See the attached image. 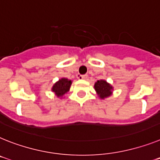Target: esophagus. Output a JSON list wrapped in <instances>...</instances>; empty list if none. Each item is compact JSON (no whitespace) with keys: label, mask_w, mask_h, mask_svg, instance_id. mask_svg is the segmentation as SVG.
Wrapping results in <instances>:
<instances>
[{"label":"esophagus","mask_w":160,"mask_h":160,"mask_svg":"<svg viewBox=\"0 0 160 160\" xmlns=\"http://www.w3.org/2000/svg\"><path fill=\"white\" fill-rule=\"evenodd\" d=\"M78 78L79 79H83V80H86L87 78V74H84V75H78Z\"/></svg>","instance_id":"obj_1"}]
</instances>
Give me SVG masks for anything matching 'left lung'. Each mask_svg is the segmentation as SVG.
I'll return each mask as SVG.
<instances>
[{
	"label": "left lung",
	"instance_id": "left-lung-1",
	"mask_svg": "<svg viewBox=\"0 0 160 160\" xmlns=\"http://www.w3.org/2000/svg\"><path fill=\"white\" fill-rule=\"evenodd\" d=\"M94 87H95L97 95L102 99L108 98L112 93L113 87L105 80H98L95 83Z\"/></svg>",
	"mask_w": 160,
	"mask_h": 160
}]
</instances>
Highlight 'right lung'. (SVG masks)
Listing matches in <instances>:
<instances>
[{
    "instance_id": "right-lung-1",
    "label": "right lung",
    "mask_w": 160,
    "mask_h": 160,
    "mask_svg": "<svg viewBox=\"0 0 160 160\" xmlns=\"http://www.w3.org/2000/svg\"><path fill=\"white\" fill-rule=\"evenodd\" d=\"M72 81L67 78H61L53 85L52 91L57 97H62L69 91Z\"/></svg>"
}]
</instances>
